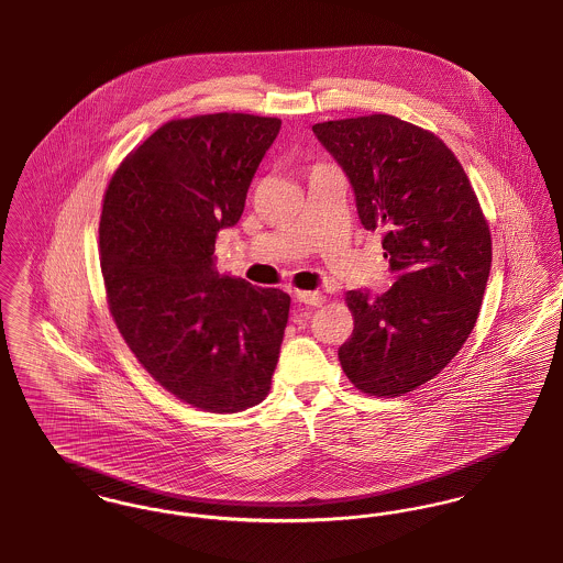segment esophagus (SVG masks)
Masks as SVG:
<instances>
[{
    "label": "esophagus",
    "mask_w": 563,
    "mask_h": 563,
    "mask_svg": "<svg viewBox=\"0 0 563 563\" xmlns=\"http://www.w3.org/2000/svg\"><path fill=\"white\" fill-rule=\"evenodd\" d=\"M296 298L305 305H311V307H322L325 300V296L322 292H316V290H296Z\"/></svg>",
    "instance_id": "esophagus-1"
}]
</instances>
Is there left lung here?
Returning a JSON list of instances; mask_svg holds the SVG:
<instances>
[{"mask_svg":"<svg viewBox=\"0 0 563 563\" xmlns=\"http://www.w3.org/2000/svg\"><path fill=\"white\" fill-rule=\"evenodd\" d=\"M343 167L366 231H384L396 282L350 290L354 332L339 347L347 379L394 398L434 379L473 332L492 268L489 224L471 179L434 133L389 114L313 124Z\"/></svg>","mask_w":563,"mask_h":563,"instance_id":"obj_1","label":"left lung"}]
</instances>
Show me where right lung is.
I'll list each match as a JSON object with an SVG mask.
<instances>
[{"instance_id": "right-lung-1", "label": "right lung", "mask_w": 563, "mask_h": 563, "mask_svg": "<svg viewBox=\"0 0 563 563\" xmlns=\"http://www.w3.org/2000/svg\"><path fill=\"white\" fill-rule=\"evenodd\" d=\"M282 120L239 112L158 126L110 179L99 220L110 313L150 377L208 413L267 398L290 296L213 268Z\"/></svg>"}]
</instances>
